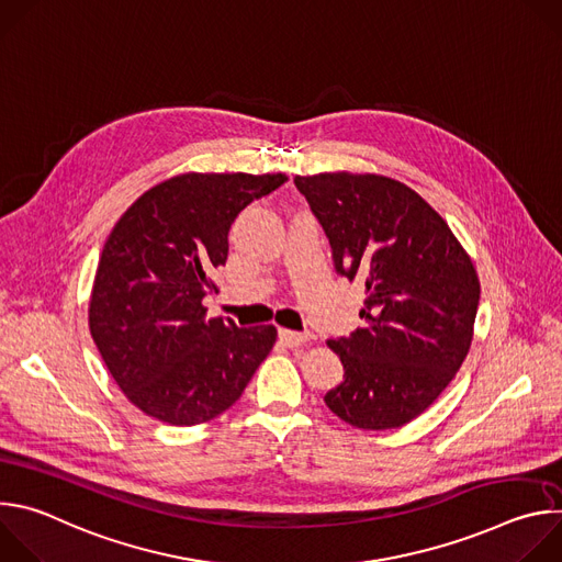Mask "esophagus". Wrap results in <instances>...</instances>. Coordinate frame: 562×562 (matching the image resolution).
<instances>
[{
	"label": "esophagus",
	"instance_id": "34e87169",
	"mask_svg": "<svg viewBox=\"0 0 562 562\" xmlns=\"http://www.w3.org/2000/svg\"><path fill=\"white\" fill-rule=\"evenodd\" d=\"M280 340L286 345V347H300L308 340V334H300V331H289V329H280L278 331Z\"/></svg>",
	"mask_w": 562,
	"mask_h": 562
}]
</instances>
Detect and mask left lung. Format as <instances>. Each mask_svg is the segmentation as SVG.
<instances>
[{"instance_id": "obj_1", "label": "left lung", "mask_w": 562, "mask_h": 562, "mask_svg": "<svg viewBox=\"0 0 562 562\" xmlns=\"http://www.w3.org/2000/svg\"><path fill=\"white\" fill-rule=\"evenodd\" d=\"M336 271L364 284L362 327L329 340L345 382L327 407L367 431L418 418L469 353L480 282L447 222L407 184L375 173L295 176Z\"/></svg>"}]
</instances>
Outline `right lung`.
I'll list each match as a JSON object with an SVG mask.
<instances>
[{"instance_id": "obj_1", "label": "right lung", "mask_w": 562, "mask_h": 562, "mask_svg": "<svg viewBox=\"0 0 562 562\" xmlns=\"http://www.w3.org/2000/svg\"><path fill=\"white\" fill-rule=\"evenodd\" d=\"M284 173H184L148 189L100 256L89 327L117 386L146 416L191 427L226 412L276 345L273 325L206 317L228 228Z\"/></svg>"}]
</instances>
